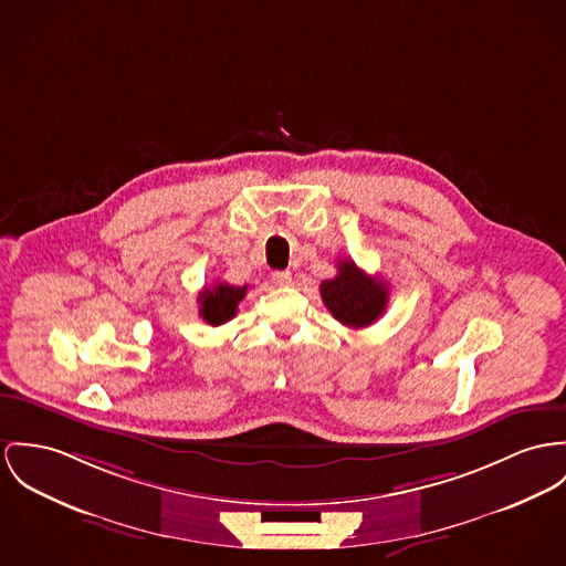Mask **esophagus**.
I'll return each instance as SVG.
<instances>
[{
	"mask_svg": "<svg viewBox=\"0 0 566 566\" xmlns=\"http://www.w3.org/2000/svg\"><path fill=\"white\" fill-rule=\"evenodd\" d=\"M273 282L277 284V286H289V284H293V273L291 271H273Z\"/></svg>",
	"mask_w": 566,
	"mask_h": 566,
	"instance_id": "obj_1",
	"label": "esophagus"
}]
</instances>
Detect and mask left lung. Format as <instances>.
Listing matches in <instances>:
<instances>
[{
    "mask_svg": "<svg viewBox=\"0 0 566 566\" xmlns=\"http://www.w3.org/2000/svg\"><path fill=\"white\" fill-rule=\"evenodd\" d=\"M321 297L336 321L361 329L373 325L388 305L386 282L364 273L353 261L338 262V275L321 284Z\"/></svg>",
    "mask_w": 566,
    "mask_h": 566,
    "instance_id": "left-lung-1",
    "label": "left lung"
}]
</instances>
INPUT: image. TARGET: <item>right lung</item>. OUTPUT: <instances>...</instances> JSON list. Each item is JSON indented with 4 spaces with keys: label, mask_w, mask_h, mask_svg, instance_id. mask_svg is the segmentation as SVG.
Segmentation results:
<instances>
[{
    "label": "right lung",
    "mask_w": 566,
    "mask_h": 566,
    "mask_svg": "<svg viewBox=\"0 0 566 566\" xmlns=\"http://www.w3.org/2000/svg\"><path fill=\"white\" fill-rule=\"evenodd\" d=\"M245 293L248 286H230L226 282H216V286L205 289L198 297L200 316L213 327L228 323L237 314V307L245 297Z\"/></svg>",
    "instance_id": "add662e5"
}]
</instances>
